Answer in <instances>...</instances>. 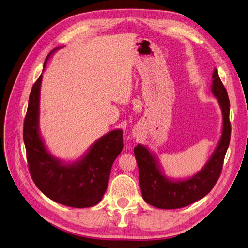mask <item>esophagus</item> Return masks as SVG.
I'll use <instances>...</instances> for the list:
<instances>
[{
	"mask_svg": "<svg viewBox=\"0 0 248 248\" xmlns=\"http://www.w3.org/2000/svg\"><path fill=\"white\" fill-rule=\"evenodd\" d=\"M133 135H134V137H135V136H137V137H138V135H139V134H138L137 132H135V131H134V132H133Z\"/></svg>",
	"mask_w": 248,
	"mask_h": 248,
	"instance_id": "obj_1",
	"label": "esophagus"
}]
</instances>
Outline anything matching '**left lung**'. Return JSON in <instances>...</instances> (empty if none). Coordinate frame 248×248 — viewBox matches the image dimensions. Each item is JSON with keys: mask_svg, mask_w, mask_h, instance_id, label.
I'll return each mask as SVG.
<instances>
[{"mask_svg": "<svg viewBox=\"0 0 248 248\" xmlns=\"http://www.w3.org/2000/svg\"><path fill=\"white\" fill-rule=\"evenodd\" d=\"M211 93L217 99L222 114V131L218 144L209 161L191 177L186 179L168 178L162 171L157 157L148 147L138 144L134 154L139 168V183L144 201L161 209H176L188 206L204 198L219 178L223 159L230 144V101L218 72L212 74Z\"/></svg>", "mask_w": 248, "mask_h": 248, "instance_id": "8db88e82", "label": "left lung"}]
</instances>
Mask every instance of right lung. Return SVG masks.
Here are the masks:
<instances>
[{
  "instance_id": "add662e5",
  "label": "right lung",
  "mask_w": 248,
  "mask_h": 248,
  "mask_svg": "<svg viewBox=\"0 0 248 248\" xmlns=\"http://www.w3.org/2000/svg\"><path fill=\"white\" fill-rule=\"evenodd\" d=\"M54 48L46 58L44 68ZM42 74L31 87L23 124V141L31 176L37 187L52 201L74 208L98 204L108 186L111 167L123 150V131L102 136L77 161L66 163L46 148L39 131L40 89Z\"/></svg>"
}]
</instances>
